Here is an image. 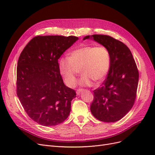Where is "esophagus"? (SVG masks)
Instances as JSON below:
<instances>
[{
    "instance_id": "esophagus-1",
    "label": "esophagus",
    "mask_w": 155,
    "mask_h": 155,
    "mask_svg": "<svg viewBox=\"0 0 155 155\" xmlns=\"http://www.w3.org/2000/svg\"><path fill=\"white\" fill-rule=\"evenodd\" d=\"M83 92V89L82 88H79V89H78L77 90V92H76V94L77 95H79L81 94V92Z\"/></svg>"
}]
</instances>
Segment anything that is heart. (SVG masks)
<instances>
[{
    "instance_id": "b5f03b06",
    "label": "heart",
    "mask_w": 155,
    "mask_h": 155,
    "mask_svg": "<svg viewBox=\"0 0 155 155\" xmlns=\"http://www.w3.org/2000/svg\"><path fill=\"white\" fill-rule=\"evenodd\" d=\"M111 67V55L105 46H85L72 51L70 57H63L59 61V71L66 85L73 87L76 84L79 69L82 76L79 85L91 87L94 81L100 83L109 74Z\"/></svg>"
}]
</instances>
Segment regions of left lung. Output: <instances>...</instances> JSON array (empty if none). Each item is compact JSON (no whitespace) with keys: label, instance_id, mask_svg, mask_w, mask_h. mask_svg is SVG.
<instances>
[{"label":"left lung","instance_id":"1","mask_svg":"<svg viewBox=\"0 0 155 155\" xmlns=\"http://www.w3.org/2000/svg\"><path fill=\"white\" fill-rule=\"evenodd\" d=\"M109 50L111 67L102 87L94 91L91 111L96 118L115 122L128 113L137 96L139 74L129 48L122 42L109 35H87Z\"/></svg>","mask_w":155,"mask_h":155}]
</instances>
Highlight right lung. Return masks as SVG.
<instances>
[{
    "mask_svg": "<svg viewBox=\"0 0 155 155\" xmlns=\"http://www.w3.org/2000/svg\"><path fill=\"white\" fill-rule=\"evenodd\" d=\"M78 40L75 36H37L18 58L17 96L30 118L41 125H57L70 114L76 94L64 84L58 59Z\"/></svg>",
    "mask_w": 155,
    "mask_h": 155,
    "instance_id": "add662e5",
    "label": "right lung"
}]
</instances>
